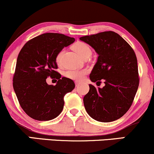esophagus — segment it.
<instances>
[{"label":"esophagus","mask_w":154,"mask_h":154,"mask_svg":"<svg viewBox=\"0 0 154 154\" xmlns=\"http://www.w3.org/2000/svg\"><path fill=\"white\" fill-rule=\"evenodd\" d=\"M80 82H79V81H76L75 82V85L76 86H79V85H80Z\"/></svg>","instance_id":"1"}]
</instances>
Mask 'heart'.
<instances>
[{"instance_id":"b5f03b06","label":"heart","mask_w":154,"mask_h":154,"mask_svg":"<svg viewBox=\"0 0 154 154\" xmlns=\"http://www.w3.org/2000/svg\"><path fill=\"white\" fill-rule=\"evenodd\" d=\"M73 50L77 53L79 56H80L82 58L85 57L87 56H91L92 51L89 45L83 42H76V43L72 45ZM63 53V50L61 51L59 54H57L56 57V61L57 64H60L61 62V58ZM87 73L86 70H69L65 72V76L68 78L75 79V80H81L84 78L85 75Z\"/></svg>"}]
</instances>
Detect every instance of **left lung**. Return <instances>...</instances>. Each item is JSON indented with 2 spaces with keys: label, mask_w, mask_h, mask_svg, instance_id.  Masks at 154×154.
Instances as JSON below:
<instances>
[{
  "label": "left lung",
  "mask_w": 154,
  "mask_h": 154,
  "mask_svg": "<svg viewBox=\"0 0 154 154\" xmlns=\"http://www.w3.org/2000/svg\"><path fill=\"white\" fill-rule=\"evenodd\" d=\"M79 40L98 54L90 79L97 85L101 79L105 83L102 88L89 85V92L83 98L85 110L96 121H115L129 110L138 88L135 52L119 34L112 31L83 36Z\"/></svg>",
  "instance_id": "1"
}]
</instances>
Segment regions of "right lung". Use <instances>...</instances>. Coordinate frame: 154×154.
<instances>
[{
	"label": "right lung",
	"instance_id": "right-lung-1",
	"mask_svg": "<svg viewBox=\"0 0 154 154\" xmlns=\"http://www.w3.org/2000/svg\"><path fill=\"white\" fill-rule=\"evenodd\" d=\"M75 40L59 33H45L29 40L19 52L13 87L21 107L32 119L48 121L62 111L63 97L75 85L55 71L58 68L56 57ZM54 75L59 80L56 86L48 85L47 77Z\"/></svg>",
	"mask_w": 154,
	"mask_h": 154
}]
</instances>
